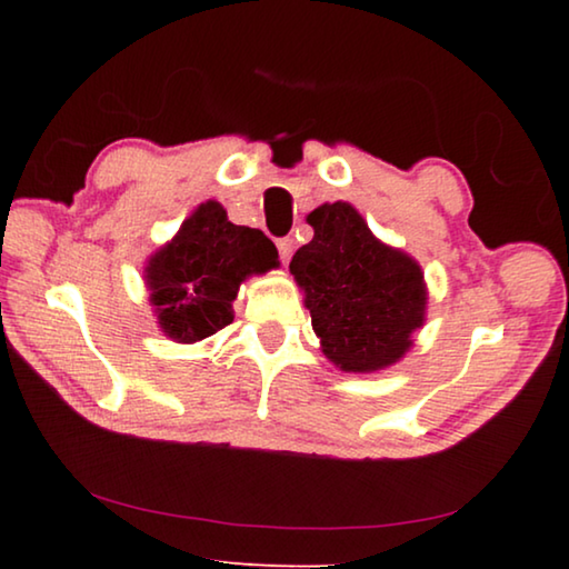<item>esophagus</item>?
Listing matches in <instances>:
<instances>
[{
    "mask_svg": "<svg viewBox=\"0 0 569 569\" xmlns=\"http://www.w3.org/2000/svg\"><path fill=\"white\" fill-rule=\"evenodd\" d=\"M276 246H278V253H281V261L283 263L291 261V256H293V238H281Z\"/></svg>",
    "mask_w": 569,
    "mask_h": 569,
    "instance_id": "esophagus-1",
    "label": "esophagus"
}]
</instances>
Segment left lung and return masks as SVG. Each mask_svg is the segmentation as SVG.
Returning <instances> with one entry per match:
<instances>
[{
	"label": "left lung",
	"instance_id": "obj_1",
	"mask_svg": "<svg viewBox=\"0 0 569 569\" xmlns=\"http://www.w3.org/2000/svg\"><path fill=\"white\" fill-rule=\"evenodd\" d=\"M313 240L296 250L291 273L306 291L323 353L343 371H377L399 361L423 323L421 268L379 243L349 203L308 216Z\"/></svg>",
	"mask_w": 569,
	"mask_h": 569
}]
</instances>
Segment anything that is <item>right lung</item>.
Instances as JSON below:
<instances>
[{"mask_svg": "<svg viewBox=\"0 0 569 569\" xmlns=\"http://www.w3.org/2000/svg\"><path fill=\"white\" fill-rule=\"evenodd\" d=\"M276 266L278 250L263 230L233 226L223 206L208 200L148 263L160 329L180 343L208 339L233 321L240 281Z\"/></svg>", "mask_w": 569, "mask_h": 569, "instance_id": "add662e5", "label": "right lung"}]
</instances>
